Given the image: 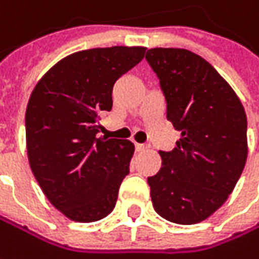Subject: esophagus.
<instances>
[{
  "mask_svg": "<svg viewBox=\"0 0 259 259\" xmlns=\"http://www.w3.org/2000/svg\"><path fill=\"white\" fill-rule=\"evenodd\" d=\"M147 148H148V147L144 145V144H136V150H138V151H145Z\"/></svg>",
  "mask_w": 259,
  "mask_h": 259,
  "instance_id": "esophagus-1",
  "label": "esophagus"
}]
</instances>
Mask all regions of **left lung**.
<instances>
[{"label": "left lung", "instance_id": "8db88e82", "mask_svg": "<svg viewBox=\"0 0 259 259\" xmlns=\"http://www.w3.org/2000/svg\"><path fill=\"white\" fill-rule=\"evenodd\" d=\"M145 59L181 132L177 148L160 151L161 169L148 178L155 212L181 225L207 220L233 193L247 158L245 108L231 85L199 55L150 49Z\"/></svg>", "mask_w": 259, "mask_h": 259}]
</instances>
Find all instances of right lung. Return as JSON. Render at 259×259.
<instances>
[{"label": "right lung", "instance_id": "1", "mask_svg": "<svg viewBox=\"0 0 259 259\" xmlns=\"http://www.w3.org/2000/svg\"><path fill=\"white\" fill-rule=\"evenodd\" d=\"M145 47L114 46L72 53L34 87L25 114L31 170L49 201L75 223H95L115 207L135 145L98 138L112 108V85L144 59Z\"/></svg>", "mask_w": 259, "mask_h": 259}]
</instances>
